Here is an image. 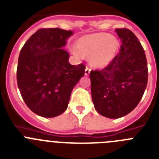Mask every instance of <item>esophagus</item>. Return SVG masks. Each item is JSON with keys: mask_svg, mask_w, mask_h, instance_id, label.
<instances>
[{"mask_svg": "<svg viewBox=\"0 0 159 159\" xmlns=\"http://www.w3.org/2000/svg\"><path fill=\"white\" fill-rule=\"evenodd\" d=\"M90 72H91V68L89 67H86V68H85V75H88Z\"/></svg>", "mask_w": 159, "mask_h": 159, "instance_id": "esophagus-1", "label": "esophagus"}]
</instances>
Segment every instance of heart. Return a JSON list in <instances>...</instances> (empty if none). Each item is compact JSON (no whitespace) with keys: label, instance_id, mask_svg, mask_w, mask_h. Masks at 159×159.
Wrapping results in <instances>:
<instances>
[{"label":"heart","instance_id":"b5f03b06","mask_svg":"<svg viewBox=\"0 0 159 159\" xmlns=\"http://www.w3.org/2000/svg\"><path fill=\"white\" fill-rule=\"evenodd\" d=\"M116 37L107 33H95L80 37L76 42V50L90 57L92 65L102 67L110 64L119 50Z\"/></svg>","mask_w":159,"mask_h":159}]
</instances>
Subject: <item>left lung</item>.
Wrapping results in <instances>:
<instances>
[{
	"label": "left lung",
	"instance_id": "8db88e82",
	"mask_svg": "<svg viewBox=\"0 0 159 159\" xmlns=\"http://www.w3.org/2000/svg\"><path fill=\"white\" fill-rule=\"evenodd\" d=\"M122 43L120 52L106 67L90 72L95 110L111 119L123 117L134 110L147 85L146 54L135 35L128 29H116Z\"/></svg>",
	"mask_w": 159,
	"mask_h": 159
}]
</instances>
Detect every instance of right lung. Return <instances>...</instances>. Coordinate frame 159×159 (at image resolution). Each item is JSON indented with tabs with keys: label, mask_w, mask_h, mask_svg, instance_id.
I'll list each match as a JSON object with an SVG mask.
<instances>
[{
	"label": "right lung",
	"mask_w": 159,
	"mask_h": 159,
	"mask_svg": "<svg viewBox=\"0 0 159 159\" xmlns=\"http://www.w3.org/2000/svg\"><path fill=\"white\" fill-rule=\"evenodd\" d=\"M72 31L40 29L25 42L18 59L16 80L28 107L38 116L56 117L65 111L74 87L85 72L71 65L61 48Z\"/></svg>",
	"instance_id": "right-lung-1"
}]
</instances>
